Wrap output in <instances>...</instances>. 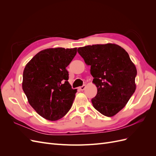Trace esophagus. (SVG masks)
<instances>
[{
  "label": "esophagus",
  "instance_id": "obj_1",
  "mask_svg": "<svg viewBox=\"0 0 156 156\" xmlns=\"http://www.w3.org/2000/svg\"><path fill=\"white\" fill-rule=\"evenodd\" d=\"M85 88H86V85H85V84H83V86H81V87H79V89L80 90H84V89H85Z\"/></svg>",
  "mask_w": 156,
  "mask_h": 156
}]
</instances>
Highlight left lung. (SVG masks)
I'll list each match as a JSON object with an SVG mask.
<instances>
[{
	"mask_svg": "<svg viewBox=\"0 0 156 156\" xmlns=\"http://www.w3.org/2000/svg\"><path fill=\"white\" fill-rule=\"evenodd\" d=\"M90 66L93 83L98 88L92 99L94 107L103 115H115L127 104L135 91L136 69L128 53L112 44L87 45L77 49Z\"/></svg>",
	"mask_w": 156,
	"mask_h": 156,
	"instance_id": "8db88e82",
	"label": "left lung"
}]
</instances>
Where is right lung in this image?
Instances as JSON below:
<instances>
[{
    "label": "right lung",
    "mask_w": 156,
    "mask_h": 156,
    "mask_svg": "<svg viewBox=\"0 0 156 156\" xmlns=\"http://www.w3.org/2000/svg\"><path fill=\"white\" fill-rule=\"evenodd\" d=\"M77 48H50L41 51L23 71L22 87L32 107L44 119L55 121L69 111L76 89L68 83L66 67Z\"/></svg>",
    "instance_id": "add662e5"
}]
</instances>
